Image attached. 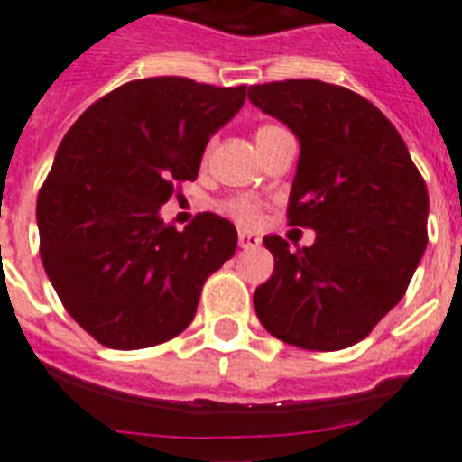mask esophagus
Returning a JSON list of instances; mask_svg holds the SVG:
<instances>
[{"label": "esophagus", "mask_w": 462, "mask_h": 462, "mask_svg": "<svg viewBox=\"0 0 462 462\" xmlns=\"http://www.w3.org/2000/svg\"><path fill=\"white\" fill-rule=\"evenodd\" d=\"M237 245H240L242 249H252L259 245V237L257 235H252V232H240V235H237Z\"/></svg>", "instance_id": "34e87169"}]
</instances>
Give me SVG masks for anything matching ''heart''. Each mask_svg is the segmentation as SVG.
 Instances as JSON below:
<instances>
[{"label": "heart", "mask_w": 462, "mask_h": 462, "mask_svg": "<svg viewBox=\"0 0 462 462\" xmlns=\"http://www.w3.org/2000/svg\"><path fill=\"white\" fill-rule=\"evenodd\" d=\"M269 129H274V126H259L257 136L266 134ZM225 210H227V215H232L235 220L240 222V225H257L259 222V208L252 200H247V198H235V200L225 205Z\"/></svg>", "instance_id": "1"}]
</instances>
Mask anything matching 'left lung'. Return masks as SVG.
<instances>
[{
    "label": "left lung",
    "instance_id": "left-lung-1",
    "mask_svg": "<svg viewBox=\"0 0 462 462\" xmlns=\"http://www.w3.org/2000/svg\"><path fill=\"white\" fill-rule=\"evenodd\" d=\"M249 102L300 144L289 222L316 232L299 252L266 235L274 274L254 291L262 326L303 350L370 336L406 293L429 242V190L404 139L372 102L340 85H252Z\"/></svg>",
    "mask_w": 462,
    "mask_h": 462
}]
</instances>
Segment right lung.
Returning <instances> with one entry per match:
<instances>
[{
  "label": "right lung",
  "mask_w": 462,
  "mask_h": 462,
  "mask_svg": "<svg viewBox=\"0 0 462 462\" xmlns=\"http://www.w3.org/2000/svg\"><path fill=\"white\" fill-rule=\"evenodd\" d=\"M247 85L132 80L88 107L58 146L36 203L41 262L78 326L112 350L183 333L208 276L237 247L215 213L179 232L162 205L196 180L210 136L245 105Z\"/></svg>",
  "instance_id": "right-lung-1"
}]
</instances>
